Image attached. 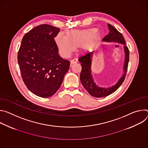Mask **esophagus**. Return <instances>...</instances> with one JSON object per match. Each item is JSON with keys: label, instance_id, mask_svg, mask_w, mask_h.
Returning <instances> with one entry per match:
<instances>
[{"label": "esophagus", "instance_id": "1", "mask_svg": "<svg viewBox=\"0 0 148 148\" xmlns=\"http://www.w3.org/2000/svg\"><path fill=\"white\" fill-rule=\"evenodd\" d=\"M77 62V59H73L71 60V66H72L74 63H76Z\"/></svg>", "mask_w": 148, "mask_h": 148}]
</instances>
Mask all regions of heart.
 <instances>
[{
    "label": "heart",
    "instance_id": "heart-1",
    "mask_svg": "<svg viewBox=\"0 0 148 148\" xmlns=\"http://www.w3.org/2000/svg\"><path fill=\"white\" fill-rule=\"evenodd\" d=\"M99 36V32L96 28L75 30L67 32L66 38L58 35L56 42L61 54L64 57H68L75 47L79 46L82 51L89 50Z\"/></svg>",
    "mask_w": 148,
    "mask_h": 148
}]
</instances>
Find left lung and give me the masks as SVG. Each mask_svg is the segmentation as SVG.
<instances>
[{
	"instance_id": "8db88e82",
	"label": "left lung",
	"mask_w": 148,
	"mask_h": 148,
	"mask_svg": "<svg viewBox=\"0 0 148 148\" xmlns=\"http://www.w3.org/2000/svg\"><path fill=\"white\" fill-rule=\"evenodd\" d=\"M108 26L109 33L102 39V41L109 43H118L123 45L125 52V60L123 66V73L118 81L114 85L108 88L101 87L95 83L92 75V56L93 52H89L80 57L78 60L81 63L82 66V71L80 75L81 83L88 92L91 96L95 97H103L109 96L115 92L121 86L125 80L129 60V51L126 45L125 40L122 35L111 25L108 23Z\"/></svg>"
}]
</instances>
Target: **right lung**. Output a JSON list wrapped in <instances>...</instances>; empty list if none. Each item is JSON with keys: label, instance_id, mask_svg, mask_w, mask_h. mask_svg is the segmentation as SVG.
<instances>
[{"label": "right lung", "instance_id": "1", "mask_svg": "<svg viewBox=\"0 0 148 148\" xmlns=\"http://www.w3.org/2000/svg\"><path fill=\"white\" fill-rule=\"evenodd\" d=\"M60 29L41 25L23 36L18 55L21 75L27 89L34 94L48 97L60 87L70 62L62 58L55 41Z\"/></svg>", "mask_w": 148, "mask_h": 148}]
</instances>
